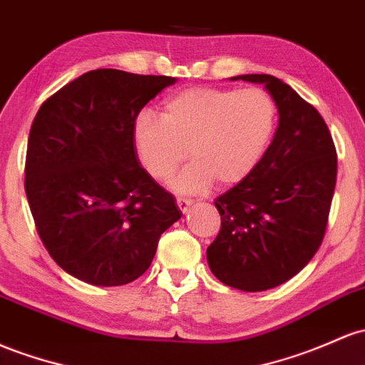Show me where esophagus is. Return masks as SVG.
I'll return each mask as SVG.
<instances>
[{"mask_svg": "<svg viewBox=\"0 0 365 365\" xmlns=\"http://www.w3.org/2000/svg\"><path fill=\"white\" fill-rule=\"evenodd\" d=\"M176 204H178V207H180V211H182V213H187V211H189V207L192 206V199L178 197V199H176Z\"/></svg>", "mask_w": 365, "mask_h": 365, "instance_id": "esophagus-1", "label": "esophagus"}]
</instances>
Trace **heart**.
Masks as SVG:
<instances>
[{
    "instance_id": "heart-1",
    "label": "heart",
    "mask_w": 365,
    "mask_h": 365,
    "mask_svg": "<svg viewBox=\"0 0 365 365\" xmlns=\"http://www.w3.org/2000/svg\"><path fill=\"white\" fill-rule=\"evenodd\" d=\"M277 124V103L263 88L192 86L168 98L161 115L138 112L131 142L143 170L166 180L192 155L171 187L182 194L239 183L258 166Z\"/></svg>"
}]
</instances>
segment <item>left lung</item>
<instances>
[{
  "mask_svg": "<svg viewBox=\"0 0 365 365\" xmlns=\"http://www.w3.org/2000/svg\"><path fill=\"white\" fill-rule=\"evenodd\" d=\"M232 81L265 85L279 126L258 166L215 206L222 216L207 265L225 286L256 293L294 277L326 234L338 158L326 121L286 83L270 74Z\"/></svg>",
  "mask_w": 365,
  "mask_h": 365,
  "instance_id": "1",
  "label": "left lung"
}]
</instances>
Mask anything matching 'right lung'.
Instances as JSON below:
<instances>
[{"label": "right lung", "mask_w": 365, "mask_h": 365, "mask_svg": "<svg viewBox=\"0 0 365 365\" xmlns=\"http://www.w3.org/2000/svg\"><path fill=\"white\" fill-rule=\"evenodd\" d=\"M170 76L97 69L39 107L26 158V194L46 251L72 277L123 286L150 267L161 234L182 211L140 166L137 114Z\"/></svg>", "instance_id": "add662e5"}]
</instances>
